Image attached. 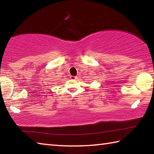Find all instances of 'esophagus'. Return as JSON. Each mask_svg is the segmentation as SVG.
Instances as JSON below:
<instances>
[{"label":"esophagus","instance_id":"34e87169","mask_svg":"<svg viewBox=\"0 0 154 154\" xmlns=\"http://www.w3.org/2000/svg\"><path fill=\"white\" fill-rule=\"evenodd\" d=\"M70 78H71V79H72V80H75V79H77V77H75V76H71V77H70Z\"/></svg>","mask_w":154,"mask_h":154}]
</instances>
